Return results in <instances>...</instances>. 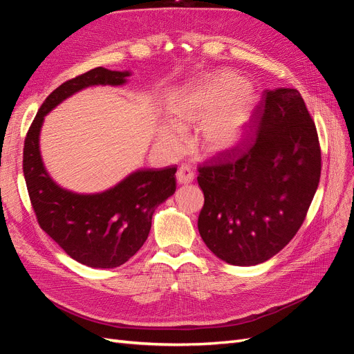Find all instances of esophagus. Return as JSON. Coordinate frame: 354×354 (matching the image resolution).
Here are the masks:
<instances>
[{"instance_id":"1","label":"esophagus","mask_w":354,"mask_h":354,"mask_svg":"<svg viewBox=\"0 0 354 354\" xmlns=\"http://www.w3.org/2000/svg\"><path fill=\"white\" fill-rule=\"evenodd\" d=\"M176 177H177L178 185H189V183H192V181H194V171H192L189 167L181 165L177 171Z\"/></svg>"}]
</instances>
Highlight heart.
Segmentation results:
<instances>
[{"mask_svg":"<svg viewBox=\"0 0 354 354\" xmlns=\"http://www.w3.org/2000/svg\"><path fill=\"white\" fill-rule=\"evenodd\" d=\"M243 88L245 82L232 73H220L192 85L173 106V125H160L159 142L178 152L183 146L180 130L203 122L201 142L207 152L233 147L242 138L252 115V95Z\"/></svg>","mask_w":354,"mask_h":354,"instance_id":"b5f03b06","label":"heart"}]
</instances>
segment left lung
Here are the masks:
<instances>
[{
  "label": "left lung",
  "mask_w": 354,
  "mask_h": 354,
  "mask_svg": "<svg viewBox=\"0 0 354 354\" xmlns=\"http://www.w3.org/2000/svg\"><path fill=\"white\" fill-rule=\"evenodd\" d=\"M322 156L315 121L295 88L263 93L246 140L198 168L201 238L233 266L267 261L307 216Z\"/></svg>",
  "instance_id": "1"
}]
</instances>
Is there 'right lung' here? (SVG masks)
Segmentation results:
<instances>
[{
    "label": "right lung",
    "instance_id": "obj_1",
    "mask_svg": "<svg viewBox=\"0 0 354 354\" xmlns=\"http://www.w3.org/2000/svg\"><path fill=\"white\" fill-rule=\"evenodd\" d=\"M130 72L94 68L53 91L41 104L25 137L24 174L39 227L73 260L95 269H113L142 248L155 208L176 192V171L138 169L115 187L95 195H78L57 186L39 155L44 116L69 95L91 85H121Z\"/></svg>",
    "mask_w": 354,
    "mask_h": 354
}]
</instances>
